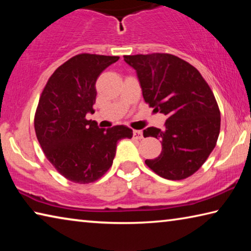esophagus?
Returning a JSON list of instances; mask_svg holds the SVG:
<instances>
[{
  "label": "esophagus",
  "instance_id": "34e87169",
  "mask_svg": "<svg viewBox=\"0 0 251 251\" xmlns=\"http://www.w3.org/2000/svg\"><path fill=\"white\" fill-rule=\"evenodd\" d=\"M133 137L136 139H143L144 136L141 130H133Z\"/></svg>",
  "mask_w": 251,
  "mask_h": 251
}]
</instances>
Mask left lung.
<instances>
[{"label": "left lung", "mask_w": 251, "mask_h": 251, "mask_svg": "<svg viewBox=\"0 0 251 251\" xmlns=\"http://www.w3.org/2000/svg\"><path fill=\"white\" fill-rule=\"evenodd\" d=\"M136 71L150 107L167 116L165 128L148 127L144 137L160 139V155L146 159L152 172L169 180L196 173L214 150L220 131V110L199 71L173 54L125 55Z\"/></svg>", "instance_id": "obj_1"}]
</instances>
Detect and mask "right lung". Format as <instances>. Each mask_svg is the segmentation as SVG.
<instances>
[{"instance_id":"1","label":"right lung","mask_w":251,"mask_h":251,"mask_svg":"<svg viewBox=\"0 0 251 251\" xmlns=\"http://www.w3.org/2000/svg\"><path fill=\"white\" fill-rule=\"evenodd\" d=\"M118 56L82 53L50 75L40 96L34 128L44 155L54 168L77 184H90L112 166L117 142L133 130L117 125L104 129L86 120L94 113L96 80Z\"/></svg>"}]
</instances>
